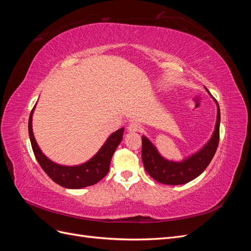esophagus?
Listing matches in <instances>:
<instances>
[{"label":"esophagus","mask_w":251,"mask_h":251,"mask_svg":"<svg viewBox=\"0 0 251 251\" xmlns=\"http://www.w3.org/2000/svg\"><path fill=\"white\" fill-rule=\"evenodd\" d=\"M127 131L134 133V132H139L141 131V126L137 123H131L130 125L127 126Z\"/></svg>","instance_id":"34e87169"}]
</instances>
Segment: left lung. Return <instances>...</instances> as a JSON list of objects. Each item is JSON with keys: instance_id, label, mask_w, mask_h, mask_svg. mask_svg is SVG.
Returning <instances> with one entry per match:
<instances>
[{"instance_id": "8db88e82", "label": "left lung", "mask_w": 251, "mask_h": 251, "mask_svg": "<svg viewBox=\"0 0 251 251\" xmlns=\"http://www.w3.org/2000/svg\"><path fill=\"white\" fill-rule=\"evenodd\" d=\"M220 118L221 115L218 104L216 127L210 140L199 151L182 162L166 160L158 153L153 143L146 136H142L141 157L148 174L156 181L169 185L184 184L198 177L207 168L216 154L220 139Z\"/></svg>"}]
</instances>
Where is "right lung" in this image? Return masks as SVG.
Here are the masks:
<instances>
[{
  "label": "right lung",
  "mask_w": 251,
  "mask_h": 251,
  "mask_svg": "<svg viewBox=\"0 0 251 251\" xmlns=\"http://www.w3.org/2000/svg\"><path fill=\"white\" fill-rule=\"evenodd\" d=\"M35 105L30 113L28 130L31 147L37 162L48 176L58 185L66 188H82L93 185L100 181L110 170V162L114 151L123 139L125 128L121 127L114 132L104 142L98 153L86 163L77 166L59 165L45 156L35 141L32 132V114Z\"/></svg>",
  "instance_id": "1"
}]
</instances>
